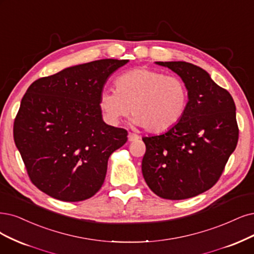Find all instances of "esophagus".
Listing matches in <instances>:
<instances>
[{
	"mask_svg": "<svg viewBox=\"0 0 254 254\" xmlns=\"http://www.w3.org/2000/svg\"><path fill=\"white\" fill-rule=\"evenodd\" d=\"M127 139H128V141L132 142V141H136V140L140 139V136L137 134H134V133H128Z\"/></svg>",
	"mask_w": 254,
	"mask_h": 254,
	"instance_id": "34e87169",
	"label": "esophagus"
}]
</instances>
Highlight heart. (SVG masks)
Returning <instances> with one entry per match:
<instances>
[{"instance_id":"1","label":"heart","mask_w":254,"mask_h":254,"mask_svg":"<svg viewBox=\"0 0 254 254\" xmlns=\"http://www.w3.org/2000/svg\"><path fill=\"white\" fill-rule=\"evenodd\" d=\"M114 87L115 91H102L98 100L111 125H117L130 111L134 124L149 132H162L178 124L189 106L185 82L154 69L129 70L115 79Z\"/></svg>"}]
</instances>
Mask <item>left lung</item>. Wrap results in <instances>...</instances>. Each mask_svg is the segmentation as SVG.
Segmentation results:
<instances>
[{
    "label": "left lung",
    "instance_id": "left-lung-1",
    "mask_svg": "<svg viewBox=\"0 0 254 254\" xmlns=\"http://www.w3.org/2000/svg\"><path fill=\"white\" fill-rule=\"evenodd\" d=\"M177 73L190 92L181 120L166 133L143 137V178L167 200L192 198L217 183L237 147L239 127L230 93L202 68L185 62H157Z\"/></svg>",
    "mask_w": 254,
    "mask_h": 254
}]
</instances>
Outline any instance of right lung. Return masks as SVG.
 Segmentation results:
<instances>
[{
  "mask_svg": "<svg viewBox=\"0 0 254 254\" xmlns=\"http://www.w3.org/2000/svg\"><path fill=\"white\" fill-rule=\"evenodd\" d=\"M127 60L74 65L31 83L13 124V138L31 182L64 202L95 194L111 154L127 130L106 125L98 106L110 75Z\"/></svg>",
  "mask_w": 254,
  "mask_h": 254,
  "instance_id": "right-lung-1",
  "label": "right lung"
}]
</instances>
